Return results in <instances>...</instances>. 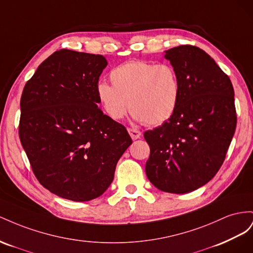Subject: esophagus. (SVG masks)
I'll use <instances>...</instances> for the list:
<instances>
[{"label": "esophagus", "instance_id": "esophagus-1", "mask_svg": "<svg viewBox=\"0 0 253 253\" xmlns=\"http://www.w3.org/2000/svg\"><path fill=\"white\" fill-rule=\"evenodd\" d=\"M128 132H129V134H130L132 140L139 139L140 136L142 135V132H141V131L136 130V129H133V128H128Z\"/></svg>", "mask_w": 253, "mask_h": 253}]
</instances>
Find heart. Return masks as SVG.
Here are the masks:
<instances>
[{"mask_svg": "<svg viewBox=\"0 0 253 253\" xmlns=\"http://www.w3.org/2000/svg\"><path fill=\"white\" fill-rule=\"evenodd\" d=\"M110 81L112 84L99 82L95 90L99 105L114 121L124 117L129 106L136 121L158 126L176 110L180 84L170 64L130 60L114 68Z\"/></svg>", "mask_w": 253, "mask_h": 253, "instance_id": "heart-1", "label": "heart"}]
</instances>
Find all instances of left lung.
Masks as SVG:
<instances>
[{
    "instance_id": "1",
    "label": "left lung",
    "mask_w": 253,
    "mask_h": 253,
    "mask_svg": "<svg viewBox=\"0 0 253 253\" xmlns=\"http://www.w3.org/2000/svg\"><path fill=\"white\" fill-rule=\"evenodd\" d=\"M180 84L171 118L144 132L150 155L149 181L163 192L197 190L217 174L236 128L234 90L229 76L201 48L183 44L165 53Z\"/></svg>"
}]
</instances>
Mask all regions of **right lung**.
Instances as JSON below:
<instances>
[{
  "mask_svg": "<svg viewBox=\"0 0 253 253\" xmlns=\"http://www.w3.org/2000/svg\"><path fill=\"white\" fill-rule=\"evenodd\" d=\"M103 55L57 50L27 81L19 136L40 184L57 196L89 201L111 184L132 143L125 126L98 108Z\"/></svg>",
  "mask_w": 253,
  "mask_h": 253,
  "instance_id": "obj_1",
  "label": "right lung"
}]
</instances>
